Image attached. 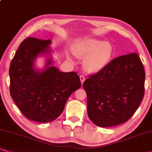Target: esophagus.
Returning a JSON list of instances; mask_svg holds the SVG:
<instances>
[{
    "label": "esophagus",
    "mask_w": 152,
    "mask_h": 152,
    "mask_svg": "<svg viewBox=\"0 0 152 152\" xmlns=\"http://www.w3.org/2000/svg\"><path fill=\"white\" fill-rule=\"evenodd\" d=\"M85 79H86V78L84 77V76H83V75H80V82H81L82 85H83V82L85 81Z\"/></svg>",
    "instance_id": "34e87169"
}]
</instances>
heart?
<instances>
[{"instance_id":"b5f03b06","label":"heart","mask_w":152,"mask_h":152,"mask_svg":"<svg viewBox=\"0 0 152 152\" xmlns=\"http://www.w3.org/2000/svg\"><path fill=\"white\" fill-rule=\"evenodd\" d=\"M74 53L76 56L85 57L83 66L86 70L96 73L109 64L114 55V48L108 42L86 38L75 44Z\"/></svg>"}]
</instances>
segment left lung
Returning a JSON list of instances; mask_svg holds the SVG:
<instances>
[{
  "instance_id": "obj_1",
  "label": "left lung",
  "mask_w": 152,
  "mask_h": 152,
  "mask_svg": "<svg viewBox=\"0 0 152 152\" xmlns=\"http://www.w3.org/2000/svg\"><path fill=\"white\" fill-rule=\"evenodd\" d=\"M145 72L137 53L113 59L103 70L83 83L88 115L100 127L126 122L135 114L145 95Z\"/></svg>"
}]
</instances>
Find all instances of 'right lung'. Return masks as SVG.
<instances>
[{
    "label": "right lung",
    "instance_id": "1",
    "mask_svg": "<svg viewBox=\"0 0 152 152\" xmlns=\"http://www.w3.org/2000/svg\"><path fill=\"white\" fill-rule=\"evenodd\" d=\"M51 41L28 37L23 41L10 66V93L23 115L39 123L60 116L69 96L80 88L77 73L60 72L48 60L43 71L34 69L39 54L49 53Z\"/></svg>",
    "mask_w": 152,
    "mask_h": 152
}]
</instances>
